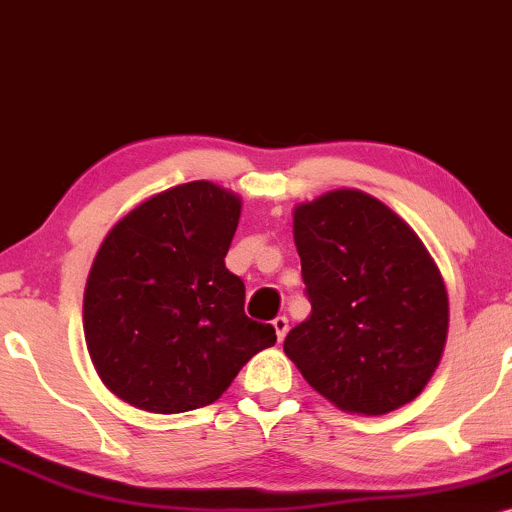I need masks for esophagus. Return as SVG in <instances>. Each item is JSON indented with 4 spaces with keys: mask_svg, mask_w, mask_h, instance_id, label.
<instances>
[{
    "mask_svg": "<svg viewBox=\"0 0 512 512\" xmlns=\"http://www.w3.org/2000/svg\"><path fill=\"white\" fill-rule=\"evenodd\" d=\"M273 329H275V336H278V341H283L287 336V329H290V324H287V317H275L273 319Z\"/></svg>",
    "mask_w": 512,
    "mask_h": 512,
    "instance_id": "1",
    "label": "esophagus"
}]
</instances>
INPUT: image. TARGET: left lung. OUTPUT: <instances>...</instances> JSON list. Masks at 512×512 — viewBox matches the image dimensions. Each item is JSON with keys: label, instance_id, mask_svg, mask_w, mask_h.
Segmentation results:
<instances>
[{"label": "left lung", "instance_id": "obj_1", "mask_svg": "<svg viewBox=\"0 0 512 512\" xmlns=\"http://www.w3.org/2000/svg\"><path fill=\"white\" fill-rule=\"evenodd\" d=\"M312 314L285 355L341 411L382 416L423 392L450 324L442 275L418 234L377 198L338 188L292 215Z\"/></svg>", "mask_w": 512, "mask_h": 512}]
</instances>
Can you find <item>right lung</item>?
<instances>
[{"mask_svg": "<svg viewBox=\"0 0 512 512\" xmlns=\"http://www.w3.org/2000/svg\"><path fill=\"white\" fill-rule=\"evenodd\" d=\"M239 195L210 181L169 188L113 225L84 287V338L101 382L149 413L217 401L275 343L244 314V283L225 256Z\"/></svg>", "mask_w": 512, "mask_h": 512, "instance_id": "obj_1", "label": "right lung"}]
</instances>
